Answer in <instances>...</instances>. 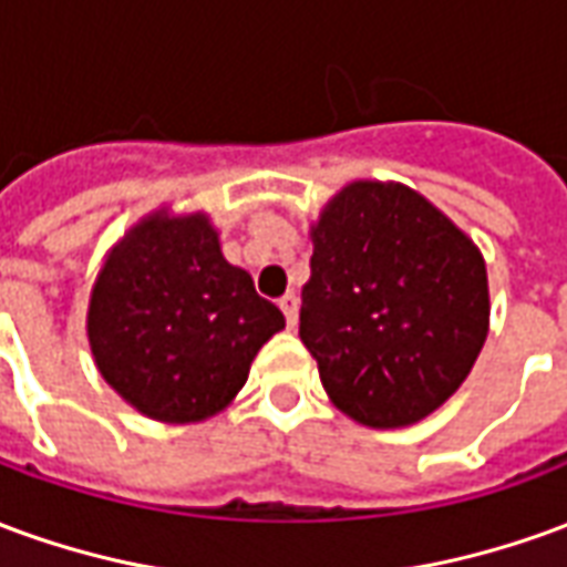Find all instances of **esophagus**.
Returning a JSON list of instances; mask_svg holds the SVG:
<instances>
[{
    "mask_svg": "<svg viewBox=\"0 0 567 567\" xmlns=\"http://www.w3.org/2000/svg\"><path fill=\"white\" fill-rule=\"evenodd\" d=\"M279 309L285 312V321H288V328H297V309H300V300H297L295 291H291V295H285L282 300H279Z\"/></svg>",
    "mask_w": 567,
    "mask_h": 567,
    "instance_id": "obj_1",
    "label": "esophagus"
}]
</instances>
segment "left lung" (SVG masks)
I'll return each instance as SVG.
<instances>
[{
	"mask_svg": "<svg viewBox=\"0 0 567 567\" xmlns=\"http://www.w3.org/2000/svg\"><path fill=\"white\" fill-rule=\"evenodd\" d=\"M300 340L337 410L368 427L431 416L488 333L486 260L413 187L352 182L312 224Z\"/></svg>",
	"mask_w": 567,
	"mask_h": 567,
	"instance_id": "1",
	"label": "left lung"
}]
</instances>
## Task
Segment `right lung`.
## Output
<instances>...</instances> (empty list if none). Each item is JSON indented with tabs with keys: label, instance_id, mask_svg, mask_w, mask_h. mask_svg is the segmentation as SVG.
I'll return each instance as SVG.
<instances>
[{
	"label": "right lung",
	"instance_id": "right-lung-1",
	"mask_svg": "<svg viewBox=\"0 0 567 567\" xmlns=\"http://www.w3.org/2000/svg\"><path fill=\"white\" fill-rule=\"evenodd\" d=\"M282 328L279 307L224 260L203 212L142 218L109 251L87 307L103 380L142 416L169 425L221 413Z\"/></svg>",
	"mask_w": 567,
	"mask_h": 567
}]
</instances>
